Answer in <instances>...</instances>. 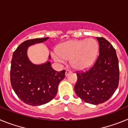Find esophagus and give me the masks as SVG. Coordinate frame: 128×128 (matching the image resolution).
<instances>
[{
	"label": "esophagus",
	"instance_id": "1",
	"mask_svg": "<svg viewBox=\"0 0 128 128\" xmlns=\"http://www.w3.org/2000/svg\"><path fill=\"white\" fill-rule=\"evenodd\" d=\"M70 73H72V72H71L70 70L66 69V71H65V76H67L69 74H70Z\"/></svg>",
	"mask_w": 128,
	"mask_h": 128
}]
</instances>
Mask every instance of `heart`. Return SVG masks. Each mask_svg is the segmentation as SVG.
<instances>
[{"mask_svg": "<svg viewBox=\"0 0 128 128\" xmlns=\"http://www.w3.org/2000/svg\"><path fill=\"white\" fill-rule=\"evenodd\" d=\"M99 51V44L95 40H72L59 46L57 52L52 54L55 61L63 63L70 59V65L77 70L90 67L96 60Z\"/></svg>", "mask_w": 128, "mask_h": 128, "instance_id": "obj_1", "label": "heart"}]
</instances>
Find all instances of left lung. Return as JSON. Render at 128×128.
Instances as JSON below:
<instances>
[{"label": "left lung", "mask_w": 128, "mask_h": 128, "mask_svg": "<svg viewBox=\"0 0 128 128\" xmlns=\"http://www.w3.org/2000/svg\"><path fill=\"white\" fill-rule=\"evenodd\" d=\"M96 38L99 42V56L90 69L77 72L78 81L74 90L85 102L97 105L108 100L117 88L119 68L112 45L102 37Z\"/></svg>", "instance_id": "8db88e82"}]
</instances>
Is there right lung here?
Wrapping results in <instances>:
<instances>
[{"mask_svg": "<svg viewBox=\"0 0 128 128\" xmlns=\"http://www.w3.org/2000/svg\"><path fill=\"white\" fill-rule=\"evenodd\" d=\"M48 38H35L24 42L13 52L11 60V86L20 100L31 106H40L50 101L57 94L59 83L65 78V70H54L49 61L35 65L28 58V47L43 43ZM48 59H50V55Z\"/></svg>", "mask_w": 128, "mask_h": 128, "instance_id": "add662e5", "label": "right lung"}]
</instances>
